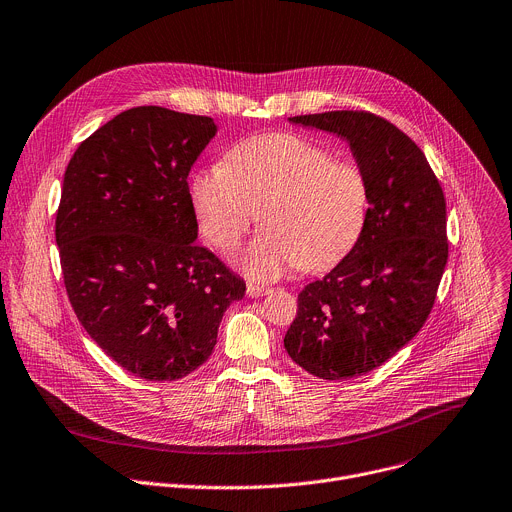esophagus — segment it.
Returning a JSON list of instances; mask_svg holds the SVG:
<instances>
[{
    "label": "esophagus",
    "mask_w": 512,
    "mask_h": 512,
    "mask_svg": "<svg viewBox=\"0 0 512 512\" xmlns=\"http://www.w3.org/2000/svg\"><path fill=\"white\" fill-rule=\"evenodd\" d=\"M269 292H271L269 286H259V284H249L247 286V296L249 298H261V296H265Z\"/></svg>",
    "instance_id": "esophagus-1"
}]
</instances>
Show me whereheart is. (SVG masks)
Listing matches in <instances>:
<instances>
[{
    "mask_svg": "<svg viewBox=\"0 0 512 512\" xmlns=\"http://www.w3.org/2000/svg\"><path fill=\"white\" fill-rule=\"evenodd\" d=\"M190 198L202 235L224 255L237 251L259 216L265 228L239 267L253 280H273L294 265L331 267L355 247L369 181L357 163L306 136L267 132L232 147L224 165L194 173Z\"/></svg>",
    "mask_w": 512,
    "mask_h": 512,
    "instance_id": "obj_1",
    "label": "heart"
}]
</instances>
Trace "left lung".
<instances>
[{"label": "left lung", "instance_id": "8db88e82", "mask_svg": "<svg viewBox=\"0 0 512 512\" xmlns=\"http://www.w3.org/2000/svg\"><path fill=\"white\" fill-rule=\"evenodd\" d=\"M290 122L345 138L369 181L359 241L298 294L284 337L308 374L349 380L388 361L429 318L449 255L445 196L425 153L382 116L337 110Z\"/></svg>", "mask_w": 512, "mask_h": 512}]
</instances>
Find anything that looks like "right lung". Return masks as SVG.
<instances>
[{
	"instance_id": "1",
	"label": "right lung",
	"mask_w": 512,
	"mask_h": 512,
	"mask_svg": "<svg viewBox=\"0 0 512 512\" xmlns=\"http://www.w3.org/2000/svg\"><path fill=\"white\" fill-rule=\"evenodd\" d=\"M208 116L130 108L73 153L55 237L69 302L108 357L147 382L181 380L214 351L245 282L196 245L188 175Z\"/></svg>"
}]
</instances>
